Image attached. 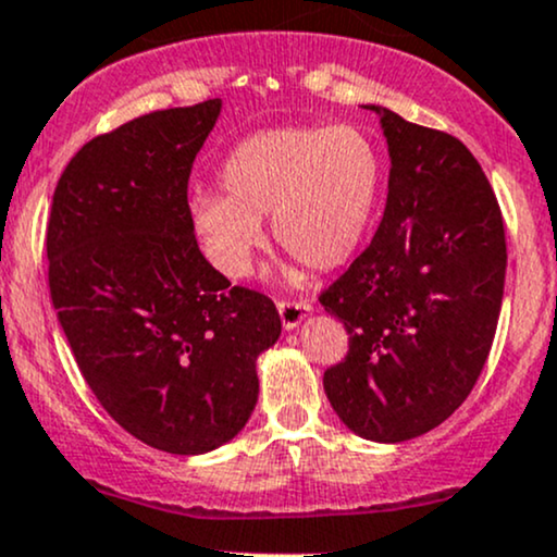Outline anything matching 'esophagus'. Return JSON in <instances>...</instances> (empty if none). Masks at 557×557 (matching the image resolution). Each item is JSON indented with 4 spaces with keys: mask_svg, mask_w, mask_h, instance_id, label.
Wrapping results in <instances>:
<instances>
[{
    "mask_svg": "<svg viewBox=\"0 0 557 557\" xmlns=\"http://www.w3.org/2000/svg\"><path fill=\"white\" fill-rule=\"evenodd\" d=\"M310 312H312L310 302H278V315H281V323H284L286 331L299 329Z\"/></svg>",
    "mask_w": 557,
    "mask_h": 557,
    "instance_id": "34e87169",
    "label": "esophagus"
}]
</instances>
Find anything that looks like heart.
Wrapping results in <instances>:
<instances>
[{"label":"heart","mask_w":557,"mask_h":557,"mask_svg":"<svg viewBox=\"0 0 557 557\" xmlns=\"http://www.w3.org/2000/svg\"><path fill=\"white\" fill-rule=\"evenodd\" d=\"M381 185V153L355 124L263 129L226 156V195L198 189L189 219L211 263L228 278L250 273L268 215L284 250L312 271H333L362 245Z\"/></svg>","instance_id":"obj_1"}]
</instances>
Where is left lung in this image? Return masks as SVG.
Listing matches in <instances>:
<instances>
[{"mask_svg":"<svg viewBox=\"0 0 557 557\" xmlns=\"http://www.w3.org/2000/svg\"><path fill=\"white\" fill-rule=\"evenodd\" d=\"M388 143L375 237L320 305L349 333L323 388L351 433L401 443L472 394L498 329L506 232L485 172L454 135L368 103Z\"/></svg>","mask_w":557,"mask_h":557,"instance_id":"left-lung-1","label":"left lung"}]
</instances>
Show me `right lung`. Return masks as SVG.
Wrapping results in <instances>:
<instances>
[{
  "label": "right lung",
  "instance_id": "right-lung-1",
  "mask_svg": "<svg viewBox=\"0 0 557 557\" xmlns=\"http://www.w3.org/2000/svg\"><path fill=\"white\" fill-rule=\"evenodd\" d=\"M221 98L98 135L54 189L49 289L72 355L111 420L150 448H221L258 404L276 305L202 258L187 206Z\"/></svg>",
  "mask_w": 557,
  "mask_h": 557
}]
</instances>
